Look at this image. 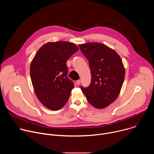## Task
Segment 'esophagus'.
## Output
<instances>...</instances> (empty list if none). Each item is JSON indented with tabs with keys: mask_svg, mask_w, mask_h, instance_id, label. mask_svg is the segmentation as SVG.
<instances>
[{
	"mask_svg": "<svg viewBox=\"0 0 154 154\" xmlns=\"http://www.w3.org/2000/svg\"><path fill=\"white\" fill-rule=\"evenodd\" d=\"M80 82H81V81H80V80H77L76 81V84H77V85H79L80 84Z\"/></svg>",
	"mask_w": 154,
	"mask_h": 154,
	"instance_id": "1",
	"label": "esophagus"
}]
</instances>
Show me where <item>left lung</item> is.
<instances>
[{
	"instance_id": "obj_1",
	"label": "left lung",
	"mask_w": 154,
	"mask_h": 154,
	"mask_svg": "<svg viewBox=\"0 0 154 154\" xmlns=\"http://www.w3.org/2000/svg\"><path fill=\"white\" fill-rule=\"evenodd\" d=\"M79 48L89 61L90 85L80 88L92 106L102 109L118 97L125 77L122 61L117 52L100 42H87Z\"/></svg>"
}]
</instances>
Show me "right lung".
Here are the masks:
<instances>
[{
    "label": "right lung",
    "instance_id": "add662e5",
    "mask_svg": "<svg viewBox=\"0 0 154 154\" xmlns=\"http://www.w3.org/2000/svg\"><path fill=\"white\" fill-rule=\"evenodd\" d=\"M78 50L68 41L49 42L39 49L31 62L30 74L35 93L51 110L61 109L69 98L74 85L67 76L66 62Z\"/></svg>",
    "mask_w": 154,
    "mask_h": 154
}]
</instances>
